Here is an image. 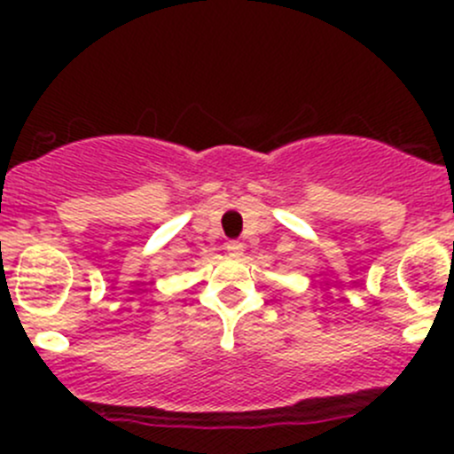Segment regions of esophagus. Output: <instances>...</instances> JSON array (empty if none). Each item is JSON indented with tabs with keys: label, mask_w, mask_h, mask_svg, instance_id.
Returning a JSON list of instances; mask_svg holds the SVG:
<instances>
[{
	"label": "esophagus",
	"mask_w": 454,
	"mask_h": 454,
	"mask_svg": "<svg viewBox=\"0 0 454 454\" xmlns=\"http://www.w3.org/2000/svg\"><path fill=\"white\" fill-rule=\"evenodd\" d=\"M226 250L231 256H241L244 254V244L237 239H231V241H226Z\"/></svg>",
	"instance_id": "obj_1"
}]
</instances>
